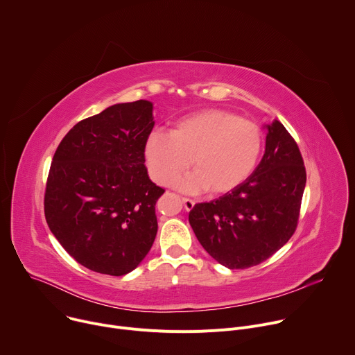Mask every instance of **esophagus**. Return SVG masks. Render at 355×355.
I'll return each instance as SVG.
<instances>
[{
  "label": "esophagus",
  "instance_id": "obj_1",
  "mask_svg": "<svg viewBox=\"0 0 355 355\" xmlns=\"http://www.w3.org/2000/svg\"><path fill=\"white\" fill-rule=\"evenodd\" d=\"M182 204H184L185 211H191L195 207V200L189 199V198H182Z\"/></svg>",
  "mask_w": 355,
  "mask_h": 355
}]
</instances>
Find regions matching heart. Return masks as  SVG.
I'll return each mask as SVG.
<instances>
[{
  "mask_svg": "<svg viewBox=\"0 0 355 355\" xmlns=\"http://www.w3.org/2000/svg\"><path fill=\"white\" fill-rule=\"evenodd\" d=\"M263 133L233 112L208 108L174 122L170 133L153 130L144 144L150 175L168 185L192 163L193 173L175 184L187 191L226 193L245 181L261 155Z\"/></svg>",
  "mask_w": 355,
  "mask_h": 355,
  "instance_id": "1",
  "label": "heart"
}]
</instances>
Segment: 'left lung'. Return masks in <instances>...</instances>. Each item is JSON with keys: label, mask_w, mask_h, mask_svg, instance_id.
<instances>
[{"label": "left lung", "mask_w": 355, "mask_h": 355, "mask_svg": "<svg viewBox=\"0 0 355 355\" xmlns=\"http://www.w3.org/2000/svg\"><path fill=\"white\" fill-rule=\"evenodd\" d=\"M306 170L295 139L279 121L267 125L266 153L230 192L196 204L189 225L209 256L230 270L259 266L295 233Z\"/></svg>", "instance_id": "obj_1"}]
</instances>
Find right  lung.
I'll list each match as a JSON object with an SVG mask.
<instances>
[{"instance_id":"right-lung-1","label":"right lung","mask_w":355,"mask_h":355,"mask_svg":"<svg viewBox=\"0 0 355 355\" xmlns=\"http://www.w3.org/2000/svg\"><path fill=\"white\" fill-rule=\"evenodd\" d=\"M153 104H116L74 125L50 166L44 216L69 254L85 268L114 277L135 270L157 234L156 202L144 144L155 126Z\"/></svg>"}]
</instances>
